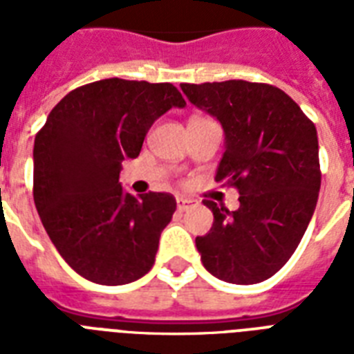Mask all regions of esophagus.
<instances>
[{
	"mask_svg": "<svg viewBox=\"0 0 354 354\" xmlns=\"http://www.w3.org/2000/svg\"><path fill=\"white\" fill-rule=\"evenodd\" d=\"M194 204H196V200H193V198H185V196H178L176 198V205L180 211H187L189 207Z\"/></svg>",
	"mask_w": 354,
	"mask_h": 354,
	"instance_id": "1",
	"label": "esophagus"
}]
</instances>
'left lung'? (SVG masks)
Here are the masks:
<instances>
[{
  "instance_id": "left-lung-1",
  "label": "left lung",
  "mask_w": 354,
  "mask_h": 354,
  "mask_svg": "<svg viewBox=\"0 0 354 354\" xmlns=\"http://www.w3.org/2000/svg\"><path fill=\"white\" fill-rule=\"evenodd\" d=\"M194 106L224 130L216 182L239 189V209L215 202L213 226L196 236L205 270L233 285H255L279 272L303 239L318 202V133L285 91L226 80L182 84Z\"/></svg>"
}]
</instances>
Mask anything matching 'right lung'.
Wrapping results in <instances>:
<instances>
[{"label": "right lung", "mask_w": 354, "mask_h": 354, "mask_svg": "<svg viewBox=\"0 0 354 354\" xmlns=\"http://www.w3.org/2000/svg\"><path fill=\"white\" fill-rule=\"evenodd\" d=\"M183 106L169 82L97 80L69 91L36 133L35 205L58 253L84 279L127 285L152 268L176 200L133 196L119 172L138 158L156 119Z\"/></svg>", "instance_id": "right-lung-1"}]
</instances>
